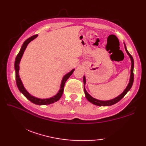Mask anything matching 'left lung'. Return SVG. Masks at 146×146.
<instances>
[{"mask_svg": "<svg viewBox=\"0 0 146 146\" xmlns=\"http://www.w3.org/2000/svg\"><path fill=\"white\" fill-rule=\"evenodd\" d=\"M125 51L127 52V53L129 54L130 58H131V63H132L131 79H130V82H129L128 86H127L126 89L124 91H123V92L122 93V94L120 95L119 96H118L117 97L115 98L114 99H112V100H108V101H101V100H97V99L93 98L92 97H91V96L88 94V92L86 91V90L84 87V92H85V97H86V99H87V100L90 102H91V103H92L93 104L98 105V106H110V105H112L115 104L117 103V102L119 101H120L121 99H122L126 95L127 93L130 90V89L131 88L132 84H133V82H134V60H133V58L131 56V54L129 53L127 50V48L125 47ZM83 83H84V85L86 83V80H85V76L83 77Z\"/></svg>", "mask_w": 146, "mask_h": 146, "instance_id": "1", "label": "left lung"}]
</instances>
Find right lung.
<instances>
[{"label": "right lung", "instance_id": "add662e5", "mask_svg": "<svg viewBox=\"0 0 146 146\" xmlns=\"http://www.w3.org/2000/svg\"><path fill=\"white\" fill-rule=\"evenodd\" d=\"M38 36V35H34L33 36L31 37V38H28L27 39H26L24 42L23 43V46H22L21 50L19 52L18 54L17 55L16 58H15V64H14V66H15V80H16V84L17 87L19 90V91L23 94L25 97L27 98V99H28L29 100H30L31 102H33V104H36V105H49V104H53L54 102H57L58 100H59L60 99V98L61 97L62 95H63V93L64 91V84H65V82H66V80L69 78V77L72 75L73 71L75 70H71L70 73H68V74H66V75H65L63 78V80H62V82H61V87H60V90L58 94L56 95L54 97H52L50 98H47V99H39L38 98H36L35 97H33L31 95H30L28 92H27L26 89L24 88V86L23 85V83H22L21 80L19 78V63H20V61H21V59L23 56V53L24 51H25V49L27 47V44H29V43L33 40L35 38H36V37Z\"/></svg>", "mask_w": 146, "mask_h": 146}]
</instances>
